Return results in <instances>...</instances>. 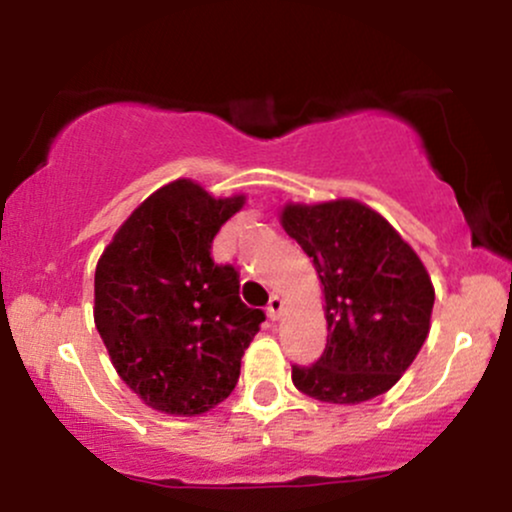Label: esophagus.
Wrapping results in <instances>:
<instances>
[{
	"mask_svg": "<svg viewBox=\"0 0 512 512\" xmlns=\"http://www.w3.org/2000/svg\"><path fill=\"white\" fill-rule=\"evenodd\" d=\"M267 315H269V320H279V317L284 315V301H281L279 296H274L272 301H269Z\"/></svg>",
	"mask_w": 512,
	"mask_h": 512,
	"instance_id": "esophagus-1",
	"label": "esophagus"
}]
</instances>
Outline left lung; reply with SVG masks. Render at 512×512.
Segmentation results:
<instances>
[{"instance_id":"8db88e82","label":"left lung","mask_w":512,"mask_h":512,"mask_svg":"<svg viewBox=\"0 0 512 512\" xmlns=\"http://www.w3.org/2000/svg\"><path fill=\"white\" fill-rule=\"evenodd\" d=\"M281 226L322 284L325 354L293 366V385L330 404H358L390 390L431 330L436 291L414 248L378 211L356 199L293 204Z\"/></svg>"}]
</instances>
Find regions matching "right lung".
Wrapping results in <instances>:
<instances>
[{"mask_svg": "<svg viewBox=\"0 0 512 512\" xmlns=\"http://www.w3.org/2000/svg\"><path fill=\"white\" fill-rule=\"evenodd\" d=\"M245 195L214 197L180 178L146 197L96 264L93 320L110 361L151 409L197 416L233 392L264 322L211 240Z\"/></svg>", "mask_w": 512, "mask_h": 512, "instance_id": "1", "label": "right lung"}]
</instances>
